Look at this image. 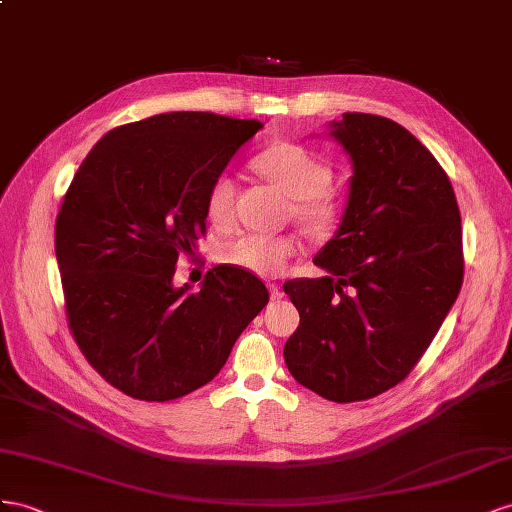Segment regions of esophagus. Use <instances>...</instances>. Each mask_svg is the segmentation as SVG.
<instances>
[{
  "instance_id": "esophagus-1",
  "label": "esophagus",
  "mask_w": 512,
  "mask_h": 512,
  "mask_svg": "<svg viewBox=\"0 0 512 512\" xmlns=\"http://www.w3.org/2000/svg\"><path fill=\"white\" fill-rule=\"evenodd\" d=\"M268 287H270V296H272V300H281V298L285 296V291H283V287H281V285L270 283Z\"/></svg>"
}]
</instances>
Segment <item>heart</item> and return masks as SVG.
I'll list each match as a JSON object with an SVG mask.
<instances>
[{
	"mask_svg": "<svg viewBox=\"0 0 512 512\" xmlns=\"http://www.w3.org/2000/svg\"><path fill=\"white\" fill-rule=\"evenodd\" d=\"M255 169L274 186L294 199V216L315 233L334 227L341 212L339 199L330 182V169L317 156L298 143L279 141L261 150ZM233 199H236V180L229 173L216 175L206 195V214L210 223L227 225L233 218ZM296 253L294 238L266 236V233H242L223 244L221 257L225 264L242 268L257 276H276L287 266V259Z\"/></svg>",
	"mask_w": 512,
	"mask_h": 512,
	"instance_id": "heart-1",
	"label": "heart"
}]
</instances>
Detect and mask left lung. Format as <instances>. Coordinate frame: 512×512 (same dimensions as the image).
I'll return each instance as SVG.
<instances>
[{
	"label": "left lung",
	"instance_id": "8db88e82",
	"mask_svg": "<svg viewBox=\"0 0 512 512\" xmlns=\"http://www.w3.org/2000/svg\"><path fill=\"white\" fill-rule=\"evenodd\" d=\"M326 135L352 163L321 279L289 281L300 326L283 356L298 384L334 403L377 397L427 352L463 281L461 214L448 175L410 130L343 113Z\"/></svg>",
	"mask_w": 512,
	"mask_h": 512
}]
</instances>
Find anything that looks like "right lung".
I'll list each match as a JSON object with an SVG mask.
<instances>
[{
	"label": "right lung",
	"instance_id": "right-lung-1",
	"mask_svg": "<svg viewBox=\"0 0 512 512\" xmlns=\"http://www.w3.org/2000/svg\"><path fill=\"white\" fill-rule=\"evenodd\" d=\"M264 128L201 111L111 130L85 156L55 221L68 324L92 367L141 401L184 397L218 375L268 304L255 274L216 266L173 285L206 233V195Z\"/></svg>",
	"mask_w": 512,
	"mask_h": 512
}]
</instances>
